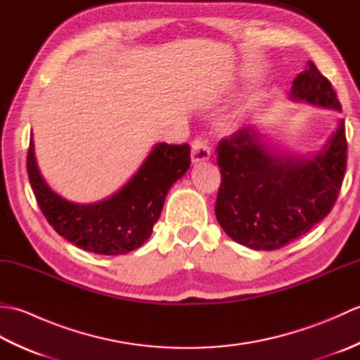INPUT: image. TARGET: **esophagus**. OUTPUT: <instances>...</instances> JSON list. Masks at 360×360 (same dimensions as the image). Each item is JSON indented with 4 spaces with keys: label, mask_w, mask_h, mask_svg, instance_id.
Wrapping results in <instances>:
<instances>
[{
    "label": "esophagus",
    "mask_w": 360,
    "mask_h": 360,
    "mask_svg": "<svg viewBox=\"0 0 360 360\" xmlns=\"http://www.w3.org/2000/svg\"><path fill=\"white\" fill-rule=\"evenodd\" d=\"M210 159V148L202 139H195L192 143V160L195 164Z\"/></svg>",
    "instance_id": "1"
}]
</instances>
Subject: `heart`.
Returning a JSON list of instances; mask_svg holds the SVG:
<instances>
[{
	"label": "heart",
	"mask_w": 360,
	"mask_h": 360,
	"mask_svg": "<svg viewBox=\"0 0 360 360\" xmlns=\"http://www.w3.org/2000/svg\"><path fill=\"white\" fill-rule=\"evenodd\" d=\"M243 116H244V108L241 106V108H236L235 111L229 114L224 120V125L226 127H236L243 120Z\"/></svg>",
	"instance_id": "heart-1"
}]
</instances>
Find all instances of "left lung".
Returning a JSON list of instances; mask_svg holds the SVG:
<instances>
[{
    "label": "left lung",
    "instance_id": "left-lung-1",
    "mask_svg": "<svg viewBox=\"0 0 360 360\" xmlns=\"http://www.w3.org/2000/svg\"><path fill=\"white\" fill-rule=\"evenodd\" d=\"M292 102L342 111L330 80L308 62L290 86ZM221 187L215 215L236 243L275 250L320 223L338 200L347 170L343 119L311 156L280 151L254 125L218 143Z\"/></svg>",
    "mask_w": 360,
    "mask_h": 360
}]
</instances>
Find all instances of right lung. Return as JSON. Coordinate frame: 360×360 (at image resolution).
Here are the masks:
<instances>
[{
	"instance_id": "right-lung-1",
	"label": "right lung",
	"mask_w": 360,
	"mask_h": 360,
	"mask_svg": "<svg viewBox=\"0 0 360 360\" xmlns=\"http://www.w3.org/2000/svg\"><path fill=\"white\" fill-rule=\"evenodd\" d=\"M190 167V147L156 143L131 179L102 201L77 204L46 184L30 133L27 174L38 207L58 235L98 255H124L150 238L168 190Z\"/></svg>"
}]
</instances>
